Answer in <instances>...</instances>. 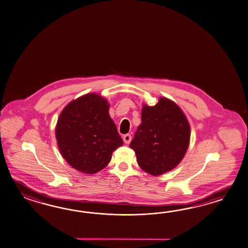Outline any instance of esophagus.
Segmentation results:
<instances>
[{
	"mask_svg": "<svg viewBox=\"0 0 248 248\" xmlns=\"http://www.w3.org/2000/svg\"><path fill=\"white\" fill-rule=\"evenodd\" d=\"M123 141L125 144H129L131 141V136L129 134H126L123 136Z\"/></svg>",
	"mask_w": 248,
	"mask_h": 248,
	"instance_id": "obj_1",
	"label": "esophagus"
}]
</instances>
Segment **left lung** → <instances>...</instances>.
Segmentation results:
<instances>
[{
  "instance_id": "1",
  "label": "left lung",
  "mask_w": 248,
  "mask_h": 248,
  "mask_svg": "<svg viewBox=\"0 0 248 248\" xmlns=\"http://www.w3.org/2000/svg\"><path fill=\"white\" fill-rule=\"evenodd\" d=\"M142 123L129 144L139 167L160 176L177 167L189 146L190 125L178 104L161 97L154 106L144 104Z\"/></svg>"
}]
</instances>
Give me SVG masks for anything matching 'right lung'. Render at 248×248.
I'll list each match as a JSON object with an SVG mask.
<instances>
[{
	"label": "right lung",
	"mask_w": 248,
	"mask_h": 248,
	"mask_svg": "<svg viewBox=\"0 0 248 248\" xmlns=\"http://www.w3.org/2000/svg\"><path fill=\"white\" fill-rule=\"evenodd\" d=\"M109 109L106 99L90 93L71 101L58 118L55 137L61 155L80 172L102 170L123 144Z\"/></svg>",
	"instance_id": "add662e5"
}]
</instances>
